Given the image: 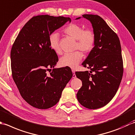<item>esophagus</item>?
<instances>
[{
  "label": "esophagus",
  "instance_id": "obj_1",
  "mask_svg": "<svg viewBox=\"0 0 135 135\" xmlns=\"http://www.w3.org/2000/svg\"><path fill=\"white\" fill-rule=\"evenodd\" d=\"M72 73H73V76L72 78H76V76L75 75V71L74 70H72Z\"/></svg>",
  "mask_w": 135,
  "mask_h": 135
}]
</instances>
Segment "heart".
Returning <instances> with one entry per match:
<instances>
[{
  "label": "heart",
  "mask_w": 135,
  "mask_h": 135,
  "mask_svg": "<svg viewBox=\"0 0 135 135\" xmlns=\"http://www.w3.org/2000/svg\"><path fill=\"white\" fill-rule=\"evenodd\" d=\"M66 35L76 40L75 49H80L84 54H88L94 48L95 43V35L91 29L84 30L83 26L76 23H71L63 30ZM49 44L51 48L57 54H61L59 45V35L56 32L52 33L49 37ZM83 55L80 51L71 54H66L59 60L62 67L75 68L81 61Z\"/></svg>",
  "instance_id": "heart-1"
}]
</instances>
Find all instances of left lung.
<instances>
[{"label":"left lung","instance_id":"8db88e82","mask_svg":"<svg viewBox=\"0 0 135 135\" xmlns=\"http://www.w3.org/2000/svg\"><path fill=\"white\" fill-rule=\"evenodd\" d=\"M82 16L91 23L95 43L82 64L90 69V72L76 73L83 85L77 93V98L83 107L94 109L107 105L119 88L123 71L121 46L117 34L101 17L93 15Z\"/></svg>","mask_w":135,"mask_h":135}]
</instances>
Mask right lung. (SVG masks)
Segmentation results:
<instances>
[{"mask_svg": "<svg viewBox=\"0 0 135 135\" xmlns=\"http://www.w3.org/2000/svg\"><path fill=\"white\" fill-rule=\"evenodd\" d=\"M67 21L70 23V18L34 16L22 28L11 49L13 79L21 97L35 108L56 104L73 76L70 68H54L58 57L49 44V35Z\"/></svg>", "mask_w": 135, "mask_h": 135, "instance_id": "obj_1", "label": "right lung"}]
</instances>
